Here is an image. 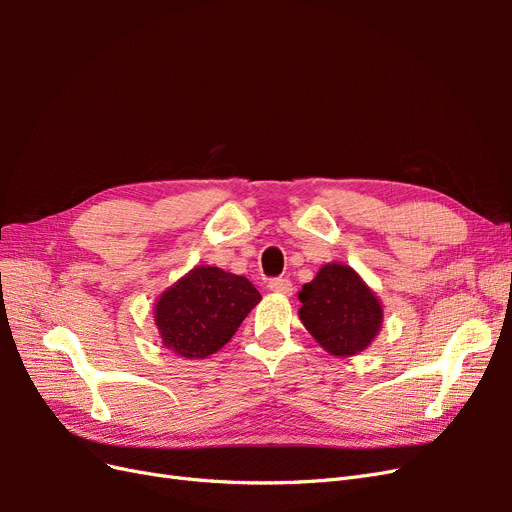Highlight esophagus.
Masks as SVG:
<instances>
[{"label":"esophagus","instance_id":"1","mask_svg":"<svg viewBox=\"0 0 512 512\" xmlns=\"http://www.w3.org/2000/svg\"><path fill=\"white\" fill-rule=\"evenodd\" d=\"M267 286H269V290L280 292V294H290L292 292V282L288 280V277H271Z\"/></svg>","mask_w":512,"mask_h":512}]
</instances>
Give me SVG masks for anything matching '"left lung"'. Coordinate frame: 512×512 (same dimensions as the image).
<instances>
[{
    "label": "left lung",
    "instance_id": "1",
    "mask_svg": "<svg viewBox=\"0 0 512 512\" xmlns=\"http://www.w3.org/2000/svg\"><path fill=\"white\" fill-rule=\"evenodd\" d=\"M299 318L316 342L335 356L365 350L380 331L376 294L346 265H324L299 292Z\"/></svg>",
    "mask_w": 512,
    "mask_h": 512
}]
</instances>
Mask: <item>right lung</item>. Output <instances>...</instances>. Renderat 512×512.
Returning <instances> with one entry per match:
<instances>
[{
    "instance_id": "1",
    "label": "right lung",
    "mask_w": 512,
    "mask_h": 512,
    "mask_svg": "<svg viewBox=\"0 0 512 512\" xmlns=\"http://www.w3.org/2000/svg\"><path fill=\"white\" fill-rule=\"evenodd\" d=\"M260 301L250 280L218 267H196L156 303V324L166 348L185 359H205L235 335Z\"/></svg>"
}]
</instances>
